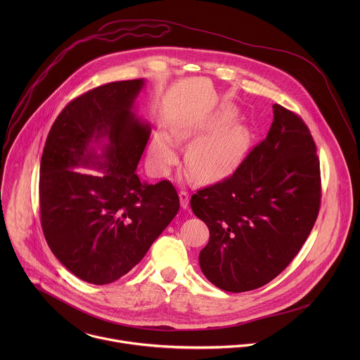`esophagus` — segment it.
I'll list each match as a JSON object with an SVG mask.
<instances>
[{
	"label": "esophagus",
	"mask_w": 360,
	"mask_h": 360,
	"mask_svg": "<svg viewBox=\"0 0 360 360\" xmlns=\"http://www.w3.org/2000/svg\"><path fill=\"white\" fill-rule=\"evenodd\" d=\"M179 197H180V205L183 209H186L187 206H188V201H190V195H188V193L187 191H184V190H181L180 193H179Z\"/></svg>",
	"instance_id": "1"
}]
</instances>
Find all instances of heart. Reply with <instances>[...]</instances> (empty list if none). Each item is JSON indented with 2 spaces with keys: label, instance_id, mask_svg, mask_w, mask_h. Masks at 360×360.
<instances>
[{
  "label": "heart",
  "instance_id": "b5f03b06",
  "mask_svg": "<svg viewBox=\"0 0 360 360\" xmlns=\"http://www.w3.org/2000/svg\"><path fill=\"white\" fill-rule=\"evenodd\" d=\"M234 110L227 108L201 123H187L173 131L176 141L198 140L187 158L194 180L200 183L223 180L241 163L250 144V133L240 124L225 127L234 120ZM150 156L155 169L165 172L176 162L177 154L170 139L159 133L153 140Z\"/></svg>",
  "mask_w": 360,
  "mask_h": 360
}]
</instances>
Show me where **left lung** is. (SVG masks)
Listing matches in <instances>:
<instances>
[{"label":"left lung","mask_w":360,"mask_h":360,"mask_svg":"<svg viewBox=\"0 0 360 360\" xmlns=\"http://www.w3.org/2000/svg\"><path fill=\"white\" fill-rule=\"evenodd\" d=\"M273 113L266 139L236 172L190 201L210 236L201 270L229 292L277 277L302 248L320 209V160L308 126L278 103Z\"/></svg>","instance_id":"left-lung-1"}]
</instances>
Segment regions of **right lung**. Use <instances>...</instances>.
Returning <instances> with one entry per match:
<instances>
[{
    "instance_id": "right-lung-1",
    "label": "right lung",
    "mask_w": 360,
    "mask_h": 360,
    "mask_svg": "<svg viewBox=\"0 0 360 360\" xmlns=\"http://www.w3.org/2000/svg\"><path fill=\"white\" fill-rule=\"evenodd\" d=\"M143 86V79L113 82L75 98L55 119L43 150L44 237L69 271L97 285L129 273L180 207L169 180L148 184L136 174L151 134L150 124L133 112ZM103 138L108 143L102 146ZM76 167L104 173L77 172Z\"/></svg>"
}]
</instances>
